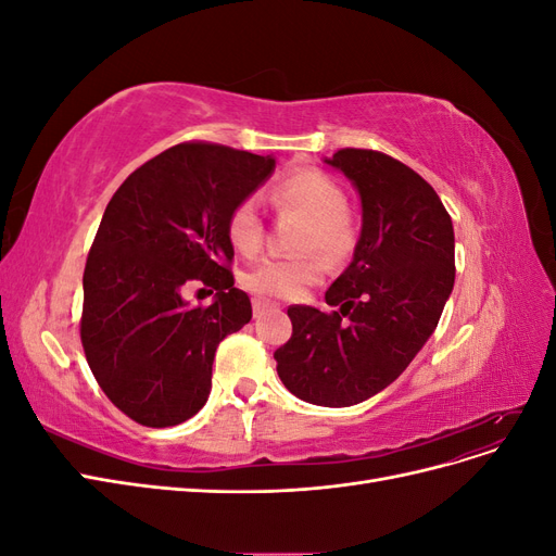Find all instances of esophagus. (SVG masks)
I'll list each match as a JSON object with an SVG mask.
<instances>
[{"instance_id":"esophagus-1","label":"esophagus","mask_w":556,"mask_h":556,"mask_svg":"<svg viewBox=\"0 0 556 556\" xmlns=\"http://www.w3.org/2000/svg\"><path fill=\"white\" fill-rule=\"evenodd\" d=\"M266 311H268V304H264V301H260V299L252 301V315H255V317H262Z\"/></svg>"}]
</instances>
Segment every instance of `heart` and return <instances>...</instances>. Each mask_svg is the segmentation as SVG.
I'll use <instances>...</instances> for the list:
<instances>
[{"instance_id": "1", "label": "heart", "mask_w": 556, "mask_h": 556, "mask_svg": "<svg viewBox=\"0 0 556 556\" xmlns=\"http://www.w3.org/2000/svg\"><path fill=\"white\" fill-rule=\"evenodd\" d=\"M278 211L304 217L299 229L296 257H268L241 278L243 288L264 301H292L325 276L327 263L345 262L357 248L359 231L348 213L345 190L331 176L304 169L280 180L271 190ZM227 239L245 257L257 255L264 243V217L255 197L241 199L229 211Z\"/></svg>"}]
</instances>
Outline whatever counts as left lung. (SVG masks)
Wrapping results in <instances>:
<instances>
[{
	"label": "left lung",
	"instance_id": "obj_1",
	"mask_svg": "<svg viewBox=\"0 0 556 556\" xmlns=\"http://www.w3.org/2000/svg\"><path fill=\"white\" fill-rule=\"evenodd\" d=\"M362 197V237L325 292L333 311L290 306V341L274 352L288 390L345 408L394 382L439 325L454 285V229L431 185L366 148L336 150Z\"/></svg>",
	"mask_w": 556,
	"mask_h": 556
}]
</instances>
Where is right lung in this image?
<instances>
[{
    "label": "right lung",
    "instance_id": "1",
    "mask_svg": "<svg viewBox=\"0 0 556 556\" xmlns=\"http://www.w3.org/2000/svg\"><path fill=\"white\" fill-rule=\"evenodd\" d=\"M274 166L248 150L185 141L111 197L83 274L80 343L99 387L134 422L176 427L204 408L217 345L252 317L233 288L227 217ZM192 283L215 289L214 304L190 307Z\"/></svg>",
    "mask_w": 556,
    "mask_h": 556
}]
</instances>
